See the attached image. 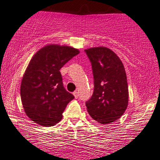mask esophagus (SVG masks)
<instances>
[{
  "label": "esophagus",
  "instance_id": "34e87169",
  "mask_svg": "<svg viewBox=\"0 0 160 160\" xmlns=\"http://www.w3.org/2000/svg\"><path fill=\"white\" fill-rule=\"evenodd\" d=\"M73 94H74V98H75L76 99L78 98V92H73Z\"/></svg>",
  "mask_w": 160,
  "mask_h": 160
}]
</instances>
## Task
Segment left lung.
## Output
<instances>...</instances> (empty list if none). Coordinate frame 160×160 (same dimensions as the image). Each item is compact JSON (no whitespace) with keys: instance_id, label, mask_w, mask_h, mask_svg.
<instances>
[{"instance_id":"8db88e82","label":"left lung","mask_w":160,"mask_h":160,"mask_svg":"<svg viewBox=\"0 0 160 160\" xmlns=\"http://www.w3.org/2000/svg\"><path fill=\"white\" fill-rule=\"evenodd\" d=\"M92 62L94 89L86 102L91 117L101 124L115 122L128 105V88L125 67L110 48L98 46L85 49Z\"/></svg>"}]
</instances>
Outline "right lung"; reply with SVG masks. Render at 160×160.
Instances as JSON below:
<instances>
[{
	"label": "right lung",
	"instance_id": "add662e5",
	"mask_svg": "<svg viewBox=\"0 0 160 160\" xmlns=\"http://www.w3.org/2000/svg\"><path fill=\"white\" fill-rule=\"evenodd\" d=\"M79 53L72 46L48 44L32 58L21 80V98L24 112L33 122L48 127L62 120L74 97L64 88L60 69Z\"/></svg>",
	"mask_w": 160,
	"mask_h": 160
}]
</instances>
